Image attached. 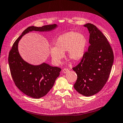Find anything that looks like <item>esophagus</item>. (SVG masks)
Returning <instances> with one entry per match:
<instances>
[{
    "instance_id": "obj_1",
    "label": "esophagus",
    "mask_w": 123,
    "mask_h": 123,
    "mask_svg": "<svg viewBox=\"0 0 123 123\" xmlns=\"http://www.w3.org/2000/svg\"><path fill=\"white\" fill-rule=\"evenodd\" d=\"M68 71H69V70H68V68H64V69H63V70H62L63 73H65V74L68 73Z\"/></svg>"
}]
</instances>
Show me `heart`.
Returning a JSON list of instances; mask_svg holds the SVG:
<instances>
[{"mask_svg": "<svg viewBox=\"0 0 123 123\" xmlns=\"http://www.w3.org/2000/svg\"><path fill=\"white\" fill-rule=\"evenodd\" d=\"M87 46V40L82 34L71 31L59 36L55 43V47L50 49L53 62L58 64L67 51L68 57L73 61H78L84 56Z\"/></svg>", "mask_w": 123, "mask_h": 123, "instance_id": "b5f03b06", "label": "heart"}]
</instances>
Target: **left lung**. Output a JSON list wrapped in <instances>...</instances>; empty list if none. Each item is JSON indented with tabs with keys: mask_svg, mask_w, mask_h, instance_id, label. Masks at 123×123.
<instances>
[{
	"mask_svg": "<svg viewBox=\"0 0 123 123\" xmlns=\"http://www.w3.org/2000/svg\"><path fill=\"white\" fill-rule=\"evenodd\" d=\"M90 33V46L81 62L73 70L77 75L74 87L80 94L90 96L104 87L114 62V53L105 36L93 24L84 25Z\"/></svg>",
	"mask_w": 123,
	"mask_h": 123,
	"instance_id": "8db88e82",
	"label": "left lung"
}]
</instances>
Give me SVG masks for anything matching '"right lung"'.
<instances>
[{"label":"right lung","instance_id":"right-lung-1","mask_svg":"<svg viewBox=\"0 0 123 123\" xmlns=\"http://www.w3.org/2000/svg\"><path fill=\"white\" fill-rule=\"evenodd\" d=\"M57 27L56 24L41 27H28L14 42L9 53V67L15 85L24 94L34 98H40L47 94L60 75L62 69L45 62L39 65L30 64L25 61L19 55L18 44L22 37L30 32H49Z\"/></svg>","mask_w":123,"mask_h":123}]
</instances>
